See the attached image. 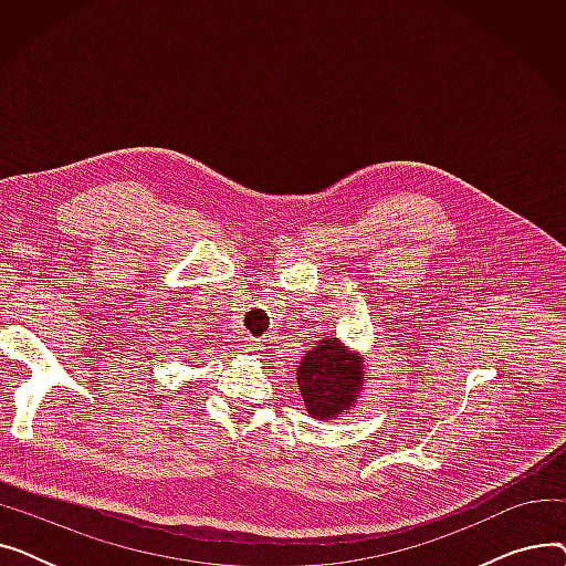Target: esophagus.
<instances>
[{"label":"esophagus","mask_w":566,"mask_h":566,"mask_svg":"<svg viewBox=\"0 0 566 566\" xmlns=\"http://www.w3.org/2000/svg\"><path fill=\"white\" fill-rule=\"evenodd\" d=\"M261 348H263V346H261L259 339H252V337L245 339V350H248V353H259Z\"/></svg>","instance_id":"obj_1"}]
</instances>
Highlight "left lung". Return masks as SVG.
<instances>
[{
  "label": "left lung",
  "mask_w": 566,
  "mask_h": 566,
  "mask_svg": "<svg viewBox=\"0 0 566 566\" xmlns=\"http://www.w3.org/2000/svg\"><path fill=\"white\" fill-rule=\"evenodd\" d=\"M365 360L337 337L321 339L303 355L295 382L314 420H335L358 403L365 390Z\"/></svg>",
  "instance_id": "left-lung-1"
}]
</instances>
